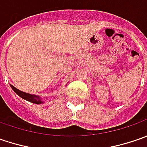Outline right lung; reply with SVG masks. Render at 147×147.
Wrapping results in <instances>:
<instances>
[{"label":"right lung","instance_id":"1","mask_svg":"<svg viewBox=\"0 0 147 147\" xmlns=\"http://www.w3.org/2000/svg\"><path fill=\"white\" fill-rule=\"evenodd\" d=\"M10 87L13 89L14 92L17 95H19L21 98L24 99L26 100L32 102V103H34V104H42L43 103V100H42V98L40 96H37V95H32V94L24 92L22 91H20L19 89H17L16 88H14V86H12V85H10Z\"/></svg>","mask_w":147,"mask_h":147}]
</instances>
